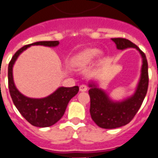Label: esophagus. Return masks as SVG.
Returning a JSON list of instances; mask_svg holds the SVG:
<instances>
[{
    "instance_id": "34e87169",
    "label": "esophagus",
    "mask_w": 158,
    "mask_h": 158,
    "mask_svg": "<svg viewBox=\"0 0 158 158\" xmlns=\"http://www.w3.org/2000/svg\"><path fill=\"white\" fill-rule=\"evenodd\" d=\"M88 90V87L85 85V84H82L79 86V91H81V92H85V91H87Z\"/></svg>"
}]
</instances>
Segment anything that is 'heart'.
Returning <instances> with one entry per match:
<instances>
[{
  "instance_id": "b5f03b06",
  "label": "heart",
  "mask_w": 158,
  "mask_h": 158,
  "mask_svg": "<svg viewBox=\"0 0 158 158\" xmlns=\"http://www.w3.org/2000/svg\"><path fill=\"white\" fill-rule=\"evenodd\" d=\"M99 54L100 50L98 49H87L77 56L74 63L75 65H86L91 63Z\"/></svg>"
}]
</instances>
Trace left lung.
I'll return each instance as SVG.
<instances>
[{
  "label": "left lung",
  "instance_id": "8db88e82",
  "mask_svg": "<svg viewBox=\"0 0 158 158\" xmlns=\"http://www.w3.org/2000/svg\"><path fill=\"white\" fill-rule=\"evenodd\" d=\"M118 50L135 48L143 59L141 76L135 93L126 99L114 101L94 82L89 84L90 89V115L98 127L112 129L122 127L131 122L140 108L148 87V65L145 54L135 44L124 38H113Z\"/></svg>",
  "mask_w": 158,
  "mask_h": 158
}]
</instances>
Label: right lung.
<instances>
[{
    "label": "right lung",
    "instance_id": "add662e5",
    "mask_svg": "<svg viewBox=\"0 0 158 158\" xmlns=\"http://www.w3.org/2000/svg\"><path fill=\"white\" fill-rule=\"evenodd\" d=\"M59 44L60 42L55 40L35 42L25 45L13 55L8 66V87L12 101L20 114L35 127H50L56 123L63 117L69 100L78 94L79 87H60L45 98H28L20 93L15 87L12 73L13 65L18 56L31 45L55 47L59 45Z\"/></svg>",
    "mask_w": 158,
    "mask_h": 158
}]
</instances>
